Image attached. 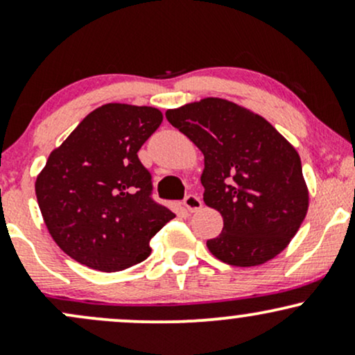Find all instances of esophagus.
<instances>
[{"mask_svg": "<svg viewBox=\"0 0 355 355\" xmlns=\"http://www.w3.org/2000/svg\"><path fill=\"white\" fill-rule=\"evenodd\" d=\"M183 205H185V209L189 211H197L202 209V200L198 195L189 193L185 198H183Z\"/></svg>", "mask_w": 355, "mask_h": 355, "instance_id": "1", "label": "esophagus"}]
</instances>
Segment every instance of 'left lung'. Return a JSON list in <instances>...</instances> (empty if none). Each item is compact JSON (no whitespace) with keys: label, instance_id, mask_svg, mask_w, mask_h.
I'll return each instance as SVG.
<instances>
[{"label":"left lung","instance_id":"left-lung-1","mask_svg":"<svg viewBox=\"0 0 355 355\" xmlns=\"http://www.w3.org/2000/svg\"><path fill=\"white\" fill-rule=\"evenodd\" d=\"M202 150L203 202L218 210L223 229L207 240L222 262L260 266L288 245L309 207L299 153L250 110L205 98L165 113Z\"/></svg>","mask_w":355,"mask_h":355}]
</instances>
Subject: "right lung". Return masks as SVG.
<instances>
[{
    "instance_id": "right-lung-1",
    "label": "right lung",
    "mask_w": 355,
    "mask_h": 355,
    "mask_svg": "<svg viewBox=\"0 0 355 355\" xmlns=\"http://www.w3.org/2000/svg\"><path fill=\"white\" fill-rule=\"evenodd\" d=\"M162 120L152 107L103 105L48 157L36 198L53 240L76 262L101 272L137 266L175 217L153 198L152 173L138 158Z\"/></svg>"
}]
</instances>
